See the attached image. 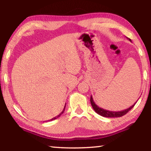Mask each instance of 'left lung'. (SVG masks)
Segmentation results:
<instances>
[{
	"label": "left lung",
	"instance_id": "8db88e82",
	"mask_svg": "<svg viewBox=\"0 0 151 151\" xmlns=\"http://www.w3.org/2000/svg\"><path fill=\"white\" fill-rule=\"evenodd\" d=\"M130 41H131V40L127 38ZM137 103V102H136ZM136 103H134L131 106H130L129 109H124L123 111H107V110H105L104 109H102L101 107H99L98 105H96L93 101V96H91V105L93 106V108L94 109V111H95L97 114H99V115L103 116L104 117H108V118H115V117H121L124 114H126L128 112L133 108L134 104H136Z\"/></svg>",
	"mask_w": 151,
	"mask_h": 151
}]
</instances>
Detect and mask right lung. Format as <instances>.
<instances>
[{
	"label": "right lung",
	"instance_id": "add662e5",
	"mask_svg": "<svg viewBox=\"0 0 151 151\" xmlns=\"http://www.w3.org/2000/svg\"><path fill=\"white\" fill-rule=\"evenodd\" d=\"M65 105H66V104H65ZM65 106H65V107H64V109H63V111L62 112H60V113L59 114H58V115H57V116H55V117H54V118H52V119H50L49 120V121H53V120H55V119H57V118H58V117H59L60 115H61V114H62L63 113V112H64V111H65Z\"/></svg>",
	"mask_w": 151,
	"mask_h": 151
}]
</instances>
